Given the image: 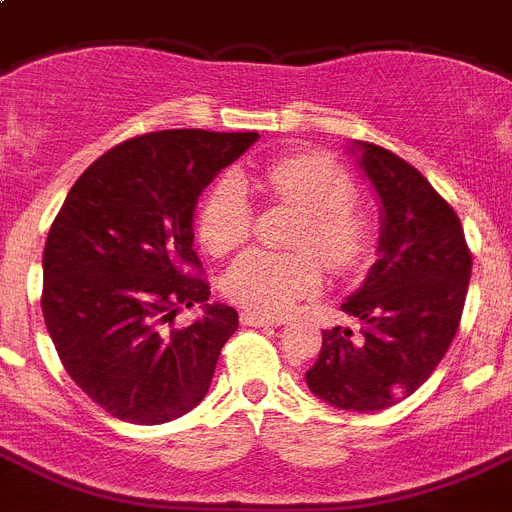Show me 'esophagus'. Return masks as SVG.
<instances>
[{
  "mask_svg": "<svg viewBox=\"0 0 512 512\" xmlns=\"http://www.w3.org/2000/svg\"><path fill=\"white\" fill-rule=\"evenodd\" d=\"M242 324H247V327H281V324H286V319L265 317V314H255V311H244Z\"/></svg>",
  "mask_w": 512,
  "mask_h": 512,
  "instance_id": "34e87169",
  "label": "esophagus"
}]
</instances>
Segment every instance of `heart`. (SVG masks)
Masks as SVG:
<instances>
[{
	"label": "heart",
	"mask_w": 512,
	"mask_h": 512,
	"mask_svg": "<svg viewBox=\"0 0 512 512\" xmlns=\"http://www.w3.org/2000/svg\"><path fill=\"white\" fill-rule=\"evenodd\" d=\"M262 185L275 201L304 213L293 234V247H299V252H247L226 273L224 293L242 309L278 317L322 283V265L315 251L335 273L361 268L371 250V226L358 208L350 206L353 185L348 175L322 154L273 159L262 170ZM250 234V198L237 177H224L213 185L198 211L201 244L211 255H229ZM309 249L315 251L309 253Z\"/></svg>",
	"instance_id": "heart-1"
}]
</instances>
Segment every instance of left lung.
<instances>
[{
	"label": "left lung",
	"mask_w": 512,
	"mask_h": 512,
	"mask_svg": "<svg viewBox=\"0 0 512 512\" xmlns=\"http://www.w3.org/2000/svg\"><path fill=\"white\" fill-rule=\"evenodd\" d=\"M358 164L381 203L379 260L340 304L361 322L322 332L306 386L348 412H379L430 379L459 332L471 252L451 206L410 162L355 141Z\"/></svg>",
	"instance_id": "8db88e82"
}]
</instances>
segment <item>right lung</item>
Segmentation results:
<instances>
[{
	"label": "right lung",
	"mask_w": 512,
	"mask_h": 512,
	"mask_svg": "<svg viewBox=\"0 0 512 512\" xmlns=\"http://www.w3.org/2000/svg\"><path fill=\"white\" fill-rule=\"evenodd\" d=\"M257 139L201 128L128 139L82 172L53 219L41 296L48 335L74 384L118 420L159 425L206 397L239 317L208 304L193 213L208 182ZM195 303L204 317L175 331L176 311Z\"/></svg>",
	"instance_id": "add662e5"
}]
</instances>
